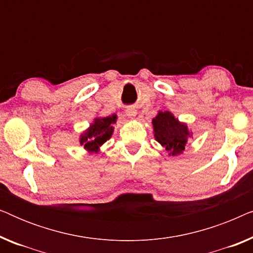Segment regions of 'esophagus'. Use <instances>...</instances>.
I'll return each mask as SVG.
<instances>
[{
	"label": "esophagus",
	"instance_id": "obj_1",
	"mask_svg": "<svg viewBox=\"0 0 253 253\" xmlns=\"http://www.w3.org/2000/svg\"><path fill=\"white\" fill-rule=\"evenodd\" d=\"M126 116L130 117V119H134V117L137 116V109H134V107H129V108L126 110Z\"/></svg>",
	"mask_w": 253,
	"mask_h": 253
}]
</instances>
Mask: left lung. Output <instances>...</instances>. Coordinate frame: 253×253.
I'll return each instance as SVG.
<instances>
[{
  "mask_svg": "<svg viewBox=\"0 0 253 253\" xmlns=\"http://www.w3.org/2000/svg\"><path fill=\"white\" fill-rule=\"evenodd\" d=\"M154 137L169 152V155L176 157L183 153L188 138L191 137V132L185 123L179 122L170 112H159L153 121Z\"/></svg>",
  "mask_w": 253,
  "mask_h": 253,
  "instance_id": "1",
  "label": "left lung"
}]
</instances>
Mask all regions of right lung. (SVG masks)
I'll return each instance as SVG.
<instances>
[{"instance_id": "right-lung-1", "label": "right lung", "mask_w": 253, "mask_h": 253, "mask_svg": "<svg viewBox=\"0 0 253 253\" xmlns=\"http://www.w3.org/2000/svg\"><path fill=\"white\" fill-rule=\"evenodd\" d=\"M116 120L115 114L107 117H96L88 129L81 134L79 143L89 153H96L100 146L112 137L114 132L113 124L116 123Z\"/></svg>"}]
</instances>
